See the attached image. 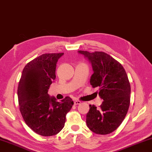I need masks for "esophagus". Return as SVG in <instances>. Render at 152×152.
Returning a JSON list of instances; mask_svg holds the SVG:
<instances>
[{"mask_svg": "<svg viewBox=\"0 0 152 152\" xmlns=\"http://www.w3.org/2000/svg\"><path fill=\"white\" fill-rule=\"evenodd\" d=\"M74 105H77V104H80V103H81V102L80 101H78V100H74Z\"/></svg>", "mask_w": 152, "mask_h": 152, "instance_id": "esophagus-1", "label": "esophagus"}]
</instances>
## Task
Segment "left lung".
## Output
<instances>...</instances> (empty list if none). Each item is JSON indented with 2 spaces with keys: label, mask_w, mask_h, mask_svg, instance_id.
<instances>
[{
  "label": "left lung",
  "mask_w": 152,
  "mask_h": 152,
  "mask_svg": "<svg viewBox=\"0 0 152 152\" xmlns=\"http://www.w3.org/2000/svg\"><path fill=\"white\" fill-rule=\"evenodd\" d=\"M91 64L93 74L90 83L99 88L103 100L99 109L90 104L86 125L96 134L106 135L116 130L127 115L130 104L131 86L125 69L109 54L102 51H78Z\"/></svg>",
  "instance_id": "8db88e82"
}]
</instances>
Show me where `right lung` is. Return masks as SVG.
I'll return each instance as SVG.
<instances>
[{
    "label": "right lung",
    "mask_w": 152,
    "mask_h": 152,
    "mask_svg": "<svg viewBox=\"0 0 152 152\" xmlns=\"http://www.w3.org/2000/svg\"><path fill=\"white\" fill-rule=\"evenodd\" d=\"M64 53H45L28 63L23 70L17 94L20 113L33 132L42 136L56 135L64 127L74 102L66 96L58 102L48 94L56 79V64Z\"/></svg>",
    "instance_id": "obj_1"
}]
</instances>
